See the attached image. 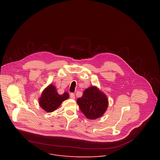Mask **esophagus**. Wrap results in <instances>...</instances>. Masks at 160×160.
<instances>
[{"mask_svg":"<svg viewBox=\"0 0 160 160\" xmlns=\"http://www.w3.org/2000/svg\"><path fill=\"white\" fill-rule=\"evenodd\" d=\"M70 97L71 98V99H75V94H74L73 93H72V94H70Z\"/></svg>","mask_w":160,"mask_h":160,"instance_id":"esophagus-1","label":"esophagus"}]
</instances>
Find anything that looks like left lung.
<instances>
[{"instance_id": "obj_1", "label": "left lung", "mask_w": 160, "mask_h": 160, "mask_svg": "<svg viewBox=\"0 0 160 160\" xmlns=\"http://www.w3.org/2000/svg\"><path fill=\"white\" fill-rule=\"evenodd\" d=\"M81 111L88 119L94 120L103 115L108 106L106 96L96 87H90L77 101Z\"/></svg>"}]
</instances>
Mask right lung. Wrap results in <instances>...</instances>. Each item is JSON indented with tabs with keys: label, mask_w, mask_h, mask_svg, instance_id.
<instances>
[{
	"label": "right lung",
	"mask_w": 160,
	"mask_h": 160,
	"mask_svg": "<svg viewBox=\"0 0 160 160\" xmlns=\"http://www.w3.org/2000/svg\"><path fill=\"white\" fill-rule=\"evenodd\" d=\"M68 98V93L64 92L59 95L57 92L56 87L53 85H50L43 91L39 99V104L45 111L51 112L57 109L61 102Z\"/></svg>",
	"instance_id": "1"
}]
</instances>
